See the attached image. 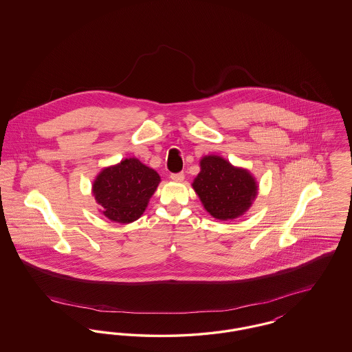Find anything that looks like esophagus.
<instances>
[{"label":"esophagus","instance_id":"obj_1","mask_svg":"<svg viewBox=\"0 0 352 352\" xmlns=\"http://www.w3.org/2000/svg\"><path fill=\"white\" fill-rule=\"evenodd\" d=\"M170 178L174 182H184V173H174V174L170 175Z\"/></svg>","mask_w":352,"mask_h":352}]
</instances>
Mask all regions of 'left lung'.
Segmentation results:
<instances>
[{
	"label": "left lung",
	"instance_id": "obj_1",
	"mask_svg": "<svg viewBox=\"0 0 352 352\" xmlns=\"http://www.w3.org/2000/svg\"><path fill=\"white\" fill-rule=\"evenodd\" d=\"M204 208L219 220L241 217L257 195V184L245 168H234L219 155L201 160V173L192 182Z\"/></svg>",
	"mask_w": 352,
	"mask_h": 352
}]
</instances>
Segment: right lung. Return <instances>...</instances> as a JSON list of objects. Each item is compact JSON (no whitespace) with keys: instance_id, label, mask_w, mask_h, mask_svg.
I'll list each match as a JSON object with an SVG mask.
<instances>
[{"instance_id":"add662e5","label":"right lung","mask_w":352,"mask_h":352,"mask_svg":"<svg viewBox=\"0 0 352 352\" xmlns=\"http://www.w3.org/2000/svg\"><path fill=\"white\" fill-rule=\"evenodd\" d=\"M160 182L155 170L137 158H126L104 168L94 182L92 192L105 218L126 224L144 214Z\"/></svg>"}]
</instances>
